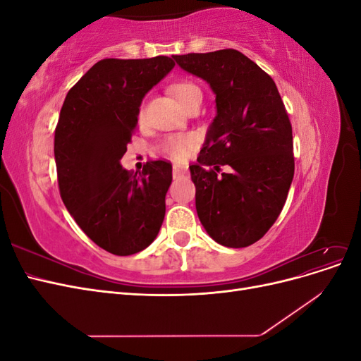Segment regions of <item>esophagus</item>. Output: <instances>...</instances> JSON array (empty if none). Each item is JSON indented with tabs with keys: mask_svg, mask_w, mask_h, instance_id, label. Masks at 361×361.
Masks as SVG:
<instances>
[{
	"mask_svg": "<svg viewBox=\"0 0 361 361\" xmlns=\"http://www.w3.org/2000/svg\"><path fill=\"white\" fill-rule=\"evenodd\" d=\"M188 173V167H185V166H173V176L174 178H179V176H183V174H187Z\"/></svg>",
	"mask_w": 361,
	"mask_h": 361,
	"instance_id": "1",
	"label": "esophagus"
}]
</instances>
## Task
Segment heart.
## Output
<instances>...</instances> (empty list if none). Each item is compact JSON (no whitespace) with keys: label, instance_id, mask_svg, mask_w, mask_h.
Masks as SVG:
<instances>
[{"label":"heart","instance_id":"1","mask_svg":"<svg viewBox=\"0 0 361 361\" xmlns=\"http://www.w3.org/2000/svg\"><path fill=\"white\" fill-rule=\"evenodd\" d=\"M171 93L174 97L185 106L190 101L195 99V97L202 96L200 87L190 81V80H180L178 82H174L170 87ZM143 113V110H141ZM194 147V138L191 135H176V137H170L166 143H164V150L166 154L173 158V159H183L190 155V152Z\"/></svg>","mask_w":361,"mask_h":361}]
</instances>
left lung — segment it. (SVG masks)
Segmentation results:
<instances>
[{"label":"left lung","mask_w":361,"mask_h":361,"mask_svg":"<svg viewBox=\"0 0 361 361\" xmlns=\"http://www.w3.org/2000/svg\"><path fill=\"white\" fill-rule=\"evenodd\" d=\"M173 59L215 93L216 116L190 166L199 220L218 244L248 247L276 223L293 179L285 104L271 76L236 49Z\"/></svg>","instance_id":"left-lung-1"}]
</instances>
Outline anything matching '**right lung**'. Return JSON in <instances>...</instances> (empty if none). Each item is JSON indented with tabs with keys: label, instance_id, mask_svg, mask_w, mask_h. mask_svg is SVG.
<instances>
[{
	"label": "right lung",
	"instance_id": "right-lung-1",
	"mask_svg": "<svg viewBox=\"0 0 361 361\" xmlns=\"http://www.w3.org/2000/svg\"><path fill=\"white\" fill-rule=\"evenodd\" d=\"M174 68L170 57L104 59L63 102L54 137L60 195L92 241L116 256L149 247L166 215L169 161H149L137 176L120 166L145 94Z\"/></svg>",
	"mask_w": 361,
	"mask_h": 361
}]
</instances>
